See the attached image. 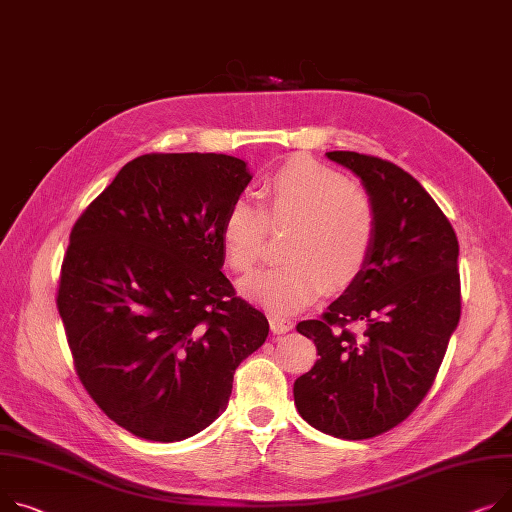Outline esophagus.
I'll use <instances>...</instances> for the list:
<instances>
[{"label": "esophagus", "mask_w": 512, "mask_h": 512, "mask_svg": "<svg viewBox=\"0 0 512 512\" xmlns=\"http://www.w3.org/2000/svg\"><path fill=\"white\" fill-rule=\"evenodd\" d=\"M269 327H271V331L280 335V333L290 331L294 327V323L290 319H282V317H269Z\"/></svg>", "instance_id": "obj_1"}]
</instances>
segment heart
<instances>
[{"mask_svg":"<svg viewBox=\"0 0 512 512\" xmlns=\"http://www.w3.org/2000/svg\"><path fill=\"white\" fill-rule=\"evenodd\" d=\"M288 222L286 259L243 284L247 296L280 315L309 306L327 284H352L366 269L379 232L377 208L362 187L331 166L294 156L261 181L259 203H230L220 226L228 267L249 274L265 253L267 224Z\"/></svg>","mask_w":512,"mask_h":512,"instance_id":"b5f03b06","label":"heart"}]
</instances>
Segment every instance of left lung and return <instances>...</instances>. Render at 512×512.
<instances>
[{
	"mask_svg": "<svg viewBox=\"0 0 512 512\" xmlns=\"http://www.w3.org/2000/svg\"><path fill=\"white\" fill-rule=\"evenodd\" d=\"M362 179L379 216L362 274L298 333L317 346L294 381L298 414L346 440L379 436L422 403L461 317L457 234L428 191L379 156L327 152Z\"/></svg>",
	"mask_w": 512,
	"mask_h": 512,
	"instance_id": "1",
	"label": "left lung"
}]
</instances>
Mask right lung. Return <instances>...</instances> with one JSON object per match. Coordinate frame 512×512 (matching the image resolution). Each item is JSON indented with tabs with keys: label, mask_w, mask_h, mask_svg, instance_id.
Returning <instances> with one entry per match:
<instances>
[{
	"label": "right lung",
	"mask_w": 512,
	"mask_h": 512,
	"mask_svg": "<svg viewBox=\"0 0 512 512\" xmlns=\"http://www.w3.org/2000/svg\"><path fill=\"white\" fill-rule=\"evenodd\" d=\"M245 160L152 152L127 162L70 232L57 282L76 374L115 424L154 442L210 426L269 323L222 274L220 226Z\"/></svg>",
	"instance_id": "obj_1"
}]
</instances>
